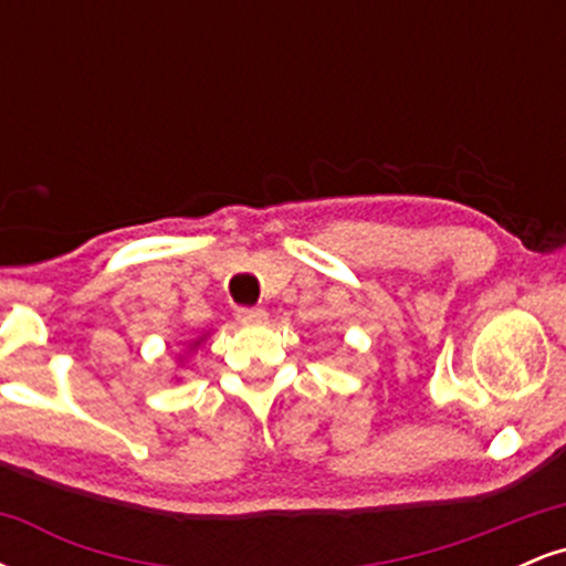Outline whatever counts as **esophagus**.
I'll list each match as a JSON object with an SVG mask.
<instances>
[{"label": "esophagus", "mask_w": 566, "mask_h": 566, "mask_svg": "<svg viewBox=\"0 0 566 566\" xmlns=\"http://www.w3.org/2000/svg\"><path fill=\"white\" fill-rule=\"evenodd\" d=\"M237 319L242 324H263L269 314H265V308H237Z\"/></svg>", "instance_id": "esophagus-1"}]
</instances>
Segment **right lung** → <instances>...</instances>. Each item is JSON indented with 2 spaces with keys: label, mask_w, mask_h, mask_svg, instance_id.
<instances>
[{
  "label": "right lung",
  "mask_w": 566,
  "mask_h": 566,
  "mask_svg": "<svg viewBox=\"0 0 566 566\" xmlns=\"http://www.w3.org/2000/svg\"><path fill=\"white\" fill-rule=\"evenodd\" d=\"M197 343H199V340H197ZM197 343H193V346H197Z\"/></svg>",
  "instance_id": "obj_1"
}]
</instances>
